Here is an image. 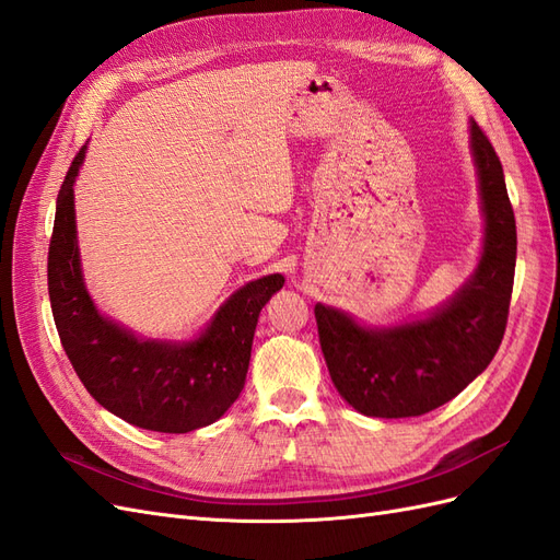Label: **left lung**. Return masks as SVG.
Returning <instances> with one entry per match:
<instances>
[{
  "label": "left lung",
  "mask_w": 560,
  "mask_h": 560,
  "mask_svg": "<svg viewBox=\"0 0 560 560\" xmlns=\"http://www.w3.org/2000/svg\"><path fill=\"white\" fill-rule=\"evenodd\" d=\"M479 175L483 247L479 266L430 315L395 327H364L348 313L315 306L329 376L352 409L371 418H411L451 401L495 358L510 315L516 219L502 163L483 130L469 126Z\"/></svg>",
  "instance_id": "obj_1"
}]
</instances>
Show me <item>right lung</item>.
Instances as JSON below:
<instances>
[{"label":"right lung","instance_id":"obj_1","mask_svg":"<svg viewBox=\"0 0 560 560\" xmlns=\"http://www.w3.org/2000/svg\"><path fill=\"white\" fill-rule=\"evenodd\" d=\"M79 149L58 191L48 245V296L62 348L97 404L135 428L184 434L212 425L238 399L261 308L284 278L252 280L231 294L194 341L140 338L100 315L81 273L74 182Z\"/></svg>","mask_w":560,"mask_h":560}]
</instances>
